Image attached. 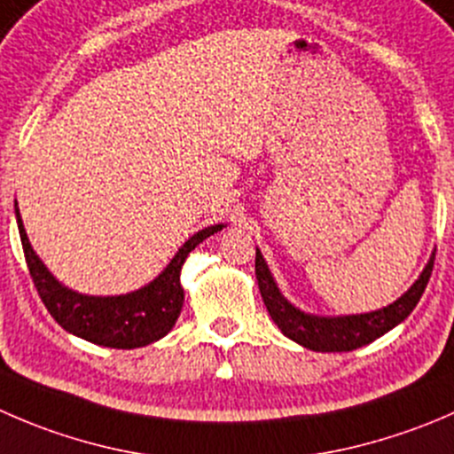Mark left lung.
Masks as SVG:
<instances>
[{
	"instance_id": "left-lung-1",
	"label": "left lung",
	"mask_w": 454,
	"mask_h": 454,
	"mask_svg": "<svg viewBox=\"0 0 454 454\" xmlns=\"http://www.w3.org/2000/svg\"><path fill=\"white\" fill-rule=\"evenodd\" d=\"M433 263L434 253L430 254L428 263L421 270V275L417 277L415 284L397 301L388 303V306L380 308V310L337 317L312 315V312H306L294 306V303H290L281 294L279 286H277L275 277H272L270 268H268L266 259H263L259 248L257 257H254V275H257L259 293H262L263 303H266L268 315L272 317V321L279 325V330L286 337L297 341L303 348L315 350V353H348V350L362 348V346L380 339L381 334H386L395 325L402 324L415 310L421 294H424L426 284L430 279Z\"/></svg>"
}]
</instances>
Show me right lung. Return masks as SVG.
Masks as SVG:
<instances>
[{
    "label": "right lung",
    "mask_w": 454,
    "mask_h": 454,
    "mask_svg": "<svg viewBox=\"0 0 454 454\" xmlns=\"http://www.w3.org/2000/svg\"><path fill=\"white\" fill-rule=\"evenodd\" d=\"M15 215L30 277H33L35 288L52 319L74 337L86 339L90 344L106 346V348L121 350L142 348V346L166 337L173 330L184 306V288L179 281L184 262L191 250H195V246H200L206 237L226 228L223 223H215V226L195 232L151 284L142 286L133 293L101 297V294L77 293L61 284L30 246L24 222L20 217V208H15Z\"/></svg>",
    "instance_id": "obj_1"
}]
</instances>
